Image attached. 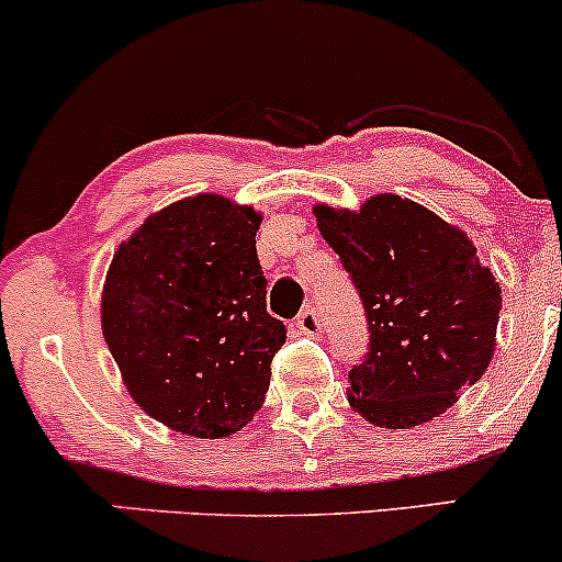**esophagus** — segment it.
Here are the masks:
<instances>
[{"mask_svg": "<svg viewBox=\"0 0 562 562\" xmlns=\"http://www.w3.org/2000/svg\"><path fill=\"white\" fill-rule=\"evenodd\" d=\"M295 327H299L303 335H308V338H317L325 325H322V317H319L317 308H306V312L295 319Z\"/></svg>", "mask_w": 562, "mask_h": 562, "instance_id": "34e87169", "label": "esophagus"}]
</instances>
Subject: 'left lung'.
<instances>
[{"label": "left lung", "instance_id": "left-lung-1", "mask_svg": "<svg viewBox=\"0 0 562 562\" xmlns=\"http://www.w3.org/2000/svg\"><path fill=\"white\" fill-rule=\"evenodd\" d=\"M314 218L372 333L367 362L348 372L351 409L389 430L443 415L492 364L502 312L499 282L468 232L393 192L357 211L317 203Z\"/></svg>", "mask_w": 562, "mask_h": 562}]
</instances>
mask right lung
I'll use <instances>...</instances> for the list:
<instances>
[{
    "instance_id": "1",
    "label": "right lung",
    "mask_w": 562,
    "mask_h": 562,
    "mask_svg": "<svg viewBox=\"0 0 562 562\" xmlns=\"http://www.w3.org/2000/svg\"><path fill=\"white\" fill-rule=\"evenodd\" d=\"M261 211L198 192L115 248L100 301L128 396L182 436L237 434L263 406L285 325L267 312Z\"/></svg>"
}]
</instances>
